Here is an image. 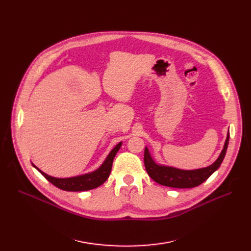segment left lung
<instances>
[{
  "mask_svg": "<svg viewBox=\"0 0 251 251\" xmlns=\"http://www.w3.org/2000/svg\"><path fill=\"white\" fill-rule=\"evenodd\" d=\"M230 133L228 131L227 138L224 148L215 163L205 168L195 170H183L175 167H170L157 164L151 156L149 149L144 150V166H146L149 176L161 185L173 188H192L201 185L210 175L220 168L224 157H225Z\"/></svg>",
  "mask_w": 251,
  "mask_h": 251,
  "instance_id": "left-lung-1",
  "label": "left lung"
}]
</instances>
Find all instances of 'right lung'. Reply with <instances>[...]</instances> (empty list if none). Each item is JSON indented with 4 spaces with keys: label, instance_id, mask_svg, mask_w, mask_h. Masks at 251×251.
I'll return each mask as SVG.
<instances>
[{
    "label": "right lung",
    "instance_id": "add662e5",
    "mask_svg": "<svg viewBox=\"0 0 251 251\" xmlns=\"http://www.w3.org/2000/svg\"><path fill=\"white\" fill-rule=\"evenodd\" d=\"M121 147H122V141L119 142L117 146L110 151V153L108 154L107 157H105L103 163L97 170L86 174L69 177V178H57V177L50 176L45 172H43L42 170H39L33 163L31 164L39 173H41L48 181H50L52 185H55L56 187L65 191H86V190H90L100 186L101 184L104 183L105 180L109 178L111 174L114 157Z\"/></svg>",
    "mask_w": 251,
    "mask_h": 251
}]
</instances>
